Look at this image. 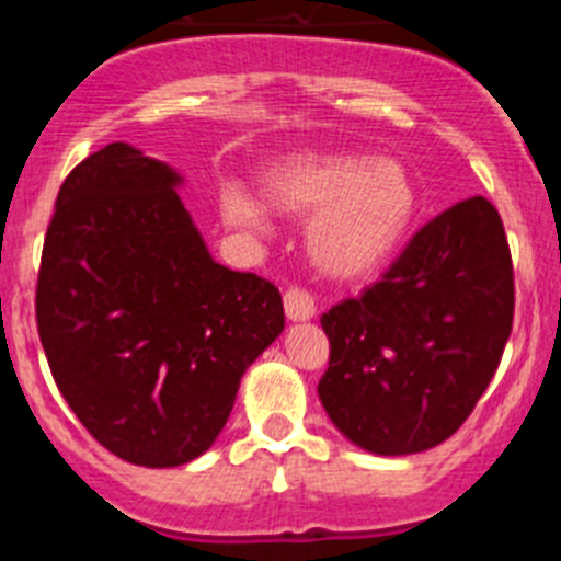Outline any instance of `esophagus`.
<instances>
[{"label":"esophagus","instance_id":"esophagus-1","mask_svg":"<svg viewBox=\"0 0 561 561\" xmlns=\"http://www.w3.org/2000/svg\"><path fill=\"white\" fill-rule=\"evenodd\" d=\"M284 309H286V317H289L291 323H306V320H311V317L317 314L314 300H311L309 291H304V289L286 291Z\"/></svg>","mask_w":561,"mask_h":561}]
</instances>
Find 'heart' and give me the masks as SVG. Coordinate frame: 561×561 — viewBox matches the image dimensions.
I'll return each mask as SVG.
<instances>
[{"instance_id":"heart-1","label":"heart","mask_w":561,"mask_h":561,"mask_svg":"<svg viewBox=\"0 0 561 561\" xmlns=\"http://www.w3.org/2000/svg\"><path fill=\"white\" fill-rule=\"evenodd\" d=\"M261 193L264 199L241 182H221V221L244 236H266V204L289 219H309V261L336 284H362L388 270L419 216L413 173L399 160L356 151L286 153L264 165Z\"/></svg>"}]
</instances>
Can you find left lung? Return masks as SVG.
<instances>
[{"label": "left lung", "instance_id": "1", "mask_svg": "<svg viewBox=\"0 0 561 561\" xmlns=\"http://www.w3.org/2000/svg\"><path fill=\"white\" fill-rule=\"evenodd\" d=\"M514 320L503 221L483 196L438 213L365 295L323 314L331 424L365 453L415 455L469 419Z\"/></svg>", "mask_w": 561, "mask_h": 561}]
</instances>
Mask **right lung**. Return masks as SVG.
<instances>
[{"instance_id":"obj_1","label":"right lung","mask_w":561,"mask_h":561,"mask_svg":"<svg viewBox=\"0 0 561 561\" xmlns=\"http://www.w3.org/2000/svg\"><path fill=\"white\" fill-rule=\"evenodd\" d=\"M182 173L112 142L64 180L36 320L58 390L98 444L148 469L205 455L241 376L284 331L280 291L207 250Z\"/></svg>"}]
</instances>
